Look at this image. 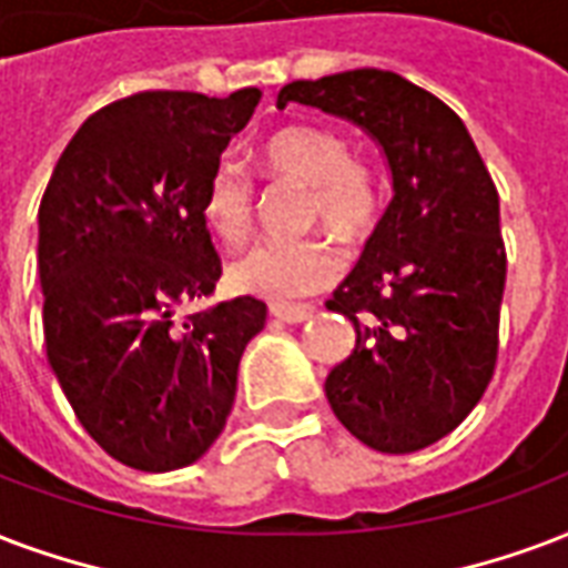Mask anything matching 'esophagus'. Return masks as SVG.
Listing matches in <instances>:
<instances>
[{
  "mask_svg": "<svg viewBox=\"0 0 568 568\" xmlns=\"http://www.w3.org/2000/svg\"><path fill=\"white\" fill-rule=\"evenodd\" d=\"M313 306H271V315H274L276 322L285 324H301L306 318H313Z\"/></svg>",
  "mask_w": 568,
  "mask_h": 568,
  "instance_id": "esophagus-1",
  "label": "esophagus"
}]
</instances>
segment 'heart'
I'll return each mask as SVG.
<instances>
[{"instance_id":"1","label":"heart","mask_w":568,"mask_h":568,"mask_svg":"<svg viewBox=\"0 0 568 568\" xmlns=\"http://www.w3.org/2000/svg\"><path fill=\"white\" fill-rule=\"evenodd\" d=\"M258 158L267 172L306 184L303 220L324 223L342 241H361L378 223V172L348 154L342 133L324 124H285L274 130ZM205 226L226 244H241L253 223V181L244 169L223 160L202 196ZM342 267L339 250L327 235L265 237L229 265V285L285 306L322 292Z\"/></svg>"}]
</instances>
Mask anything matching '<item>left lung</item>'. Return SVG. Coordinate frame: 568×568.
<instances>
[{"mask_svg": "<svg viewBox=\"0 0 568 568\" xmlns=\"http://www.w3.org/2000/svg\"><path fill=\"white\" fill-rule=\"evenodd\" d=\"M285 103L369 133L393 184L361 262L324 303L357 333L324 396L366 447H428L474 410L495 372L506 253L491 175L465 121L399 73L288 82L276 94Z\"/></svg>", "mask_w": 568, "mask_h": 568, "instance_id": "obj_1", "label": "left lung"}]
</instances>
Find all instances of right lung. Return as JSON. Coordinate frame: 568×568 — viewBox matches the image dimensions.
<instances>
[{
    "instance_id": "1",
    "label": "right lung",
    "mask_w": 568,
    "mask_h": 568,
    "mask_svg": "<svg viewBox=\"0 0 568 568\" xmlns=\"http://www.w3.org/2000/svg\"><path fill=\"white\" fill-rule=\"evenodd\" d=\"M258 101L241 89L110 103L73 133L41 199L47 361L82 428L136 470L205 456L226 428L246 342L265 327L255 297L172 322L175 303L220 280L202 196Z\"/></svg>"
}]
</instances>
